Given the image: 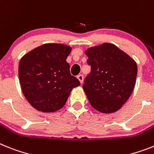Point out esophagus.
Instances as JSON below:
<instances>
[{"instance_id": "1", "label": "esophagus", "mask_w": 154, "mask_h": 154, "mask_svg": "<svg viewBox=\"0 0 154 154\" xmlns=\"http://www.w3.org/2000/svg\"><path fill=\"white\" fill-rule=\"evenodd\" d=\"M77 79L79 80L80 82H81V84L83 83V80H84V77H83V75L82 74H80L77 76Z\"/></svg>"}]
</instances>
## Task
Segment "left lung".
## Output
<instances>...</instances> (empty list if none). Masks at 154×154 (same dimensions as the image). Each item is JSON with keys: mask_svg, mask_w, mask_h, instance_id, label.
I'll return each instance as SVG.
<instances>
[{"mask_svg": "<svg viewBox=\"0 0 154 154\" xmlns=\"http://www.w3.org/2000/svg\"><path fill=\"white\" fill-rule=\"evenodd\" d=\"M85 53L91 66V73L83 85L89 103L101 113H114L128 101L134 90L136 63L110 43L88 48Z\"/></svg>", "mask_w": 154, "mask_h": 154, "instance_id": "obj_1", "label": "left lung"}]
</instances>
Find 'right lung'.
<instances>
[{"label": "right lung", "instance_id": "add662e5", "mask_svg": "<svg viewBox=\"0 0 154 154\" xmlns=\"http://www.w3.org/2000/svg\"><path fill=\"white\" fill-rule=\"evenodd\" d=\"M72 48L63 44H44L23 55L19 78L23 95L33 108L53 113L64 106L80 81L72 76L66 62Z\"/></svg>", "mask_w": 154, "mask_h": 154}]
</instances>
